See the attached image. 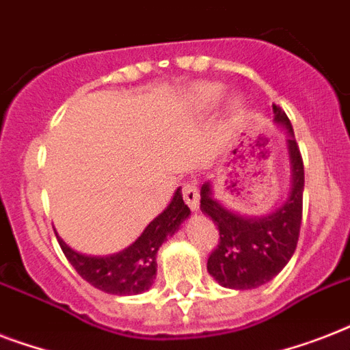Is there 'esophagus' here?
Here are the masks:
<instances>
[{
    "mask_svg": "<svg viewBox=\"0 0 350 350\" xmlns=\"http://www.w3.org/2000/svg\"><path fill=\"white\" fill-rule=\"evenodd\" d=\"M183 200L192 211H198V207H200V192H198L196 183H185L183 185Z\"/></svg>",
    "mask_w": 350,
    "mask_h": 350,
    "instance_id": "1",
    "label": "esophagus"
}]
</instances>
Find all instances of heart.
Segmentation results:
<instances>
[{
    "mask_svg": "<svg viewBox=\"0 0 350 350\" xmlns=\"http://www.w3.org/2000/svg\"><path fill=\"white\" fill-rule=\"evenodd\" d=\"M224 94V87L219 83H202V85H196L194 89H192L191 96H192V101L196 103L198 107H213L216 105ZM243 109V103L239 98H234L230 100V111L232 114H239Z\"/></svg>",
    "mask_w": 350,
    "mask_h": 350,
    "instance_id": "b5f03b06",
    "label": "heart"
}]
</instances>
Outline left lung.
I'll return each instance as SVG.
<instances>
[{
	"mask_svg": "<svg viewBox=\"0 0 350 350\" xmlns=\"http://www.w3.org/2000/svg\"><path fill=\"white\" fill-rule=\"evenodd\" d=\"M274 120L288 132L287 147L293 185L285 203L261 218L230 213L213 198V187H202L200 208L218 225L219 239L207 261L208 274L227 288H256L282 272L293 258L299 238L304 211V159L294 139L293 125L282 107L272 105Z\"/></svg>",
	"mask_w": 350,
	"mask_h": 350,
	"instance_id": "8db88e82",
	"label": "left lung"
}]
</instances>
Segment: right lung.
Returning <instances> with one entry per match:
<instances>
[{"mask_svg":"<svg viewBox=\"0 0 350 350\" xmlns=\"http://www.w3.org/2000/svg\"><path fill=\"white\" fill-rule=\"evenodd\" d=\"M191 208L187 207L180 189L170 200L169 207L145 227L142 236L121 252L111 256H85L72 250L56 234L57 243L70 265L92 287L107 294L131 296L145 293L156 278V254L163 241L172 236L180 225L189 218Z\"/></svg>","mask_w":350,"mask_h":350,"instance_id":"right-lung-1","label":"right lung"}]
</instances>
